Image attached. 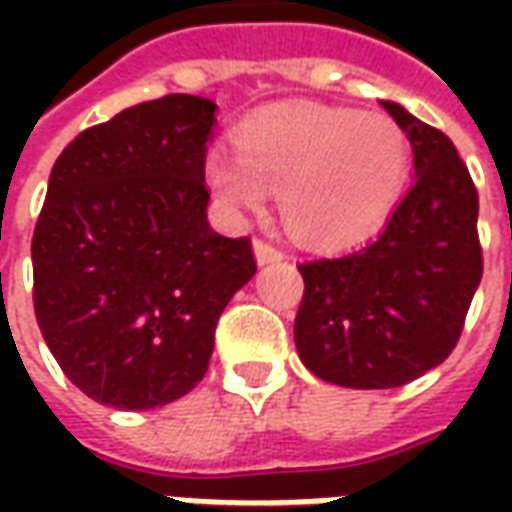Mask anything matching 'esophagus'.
Here are the masks:
<instances>
[{
	"mask_svg": "<svg viewBox=\"0 0 512 512\" xmlns=\"http://www.w3.org/2000/svg\"><path fill=\"white\" fill-rule=\"evenodd\" d=\"M255 257L260 266H266V263H279V260H285V252L277 249L274 244H268L263 238H257L255 241Z\"/></svg>",
	"mask_w": 512,
	"mask_h": 512,
	"instance_id": "1",
	"label": "esophagus"
}]
</instances>
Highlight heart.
I'll return each instance as SVG.
<instances>
[{
	"mask_svg": "<svg viewBox=\"0 0 512 512\" xmlns=\"http://www.w3.org/2000/svg\"><path fill=\"white\" fill-rule=\"evenodd\" d=\"M411 161L406 131L389 115L299 104L249 120L238 156L213 150L205 178L238 213H260L279 191L288 230L318 246L354 244L395 208Z\"/></svg>",
	"mask_w": 512,
	"mask_h": 512,
	"instance_id": "obj_1",
	"label": "heart"
}]
</instances>
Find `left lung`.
<instances>
[{
  "mask_svg": "<svg viewBox=\"0 0 512 512\" xmlns=\"http://www.w3.org/2000/svg\"><path fill=\"white\" fill-rule=\"evenodd\" d=\"M414 150V183L378 238L301 263L293 337L304 367L351 389H392L441 365L483 277L477 189L439 128L381 101Z\"/></svg>",
  "mask_w": 512,
  "mask_h": 512,
  "instance_id": "1",
  "label": "left lung"
}]
</instances>
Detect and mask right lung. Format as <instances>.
Listing matches in <instances>:
<instances>
[{"mask_svg":"<svg viewBox=\"0 0 512 512\" xmlns=\"http://www.w3.org/2000/svg\"><path fill=\"white\" fill-rule=\"evenodd\" d=\"M216 104L164 95L82 131L51 169L32 235V301L62 373L120 411L200 384L219 315L255 277L249 238L208 224Z\"/></svg>","mask_w":512,"mask_h":512,"instance_id":"add662e5","label":"right lung"}]
</instances>
